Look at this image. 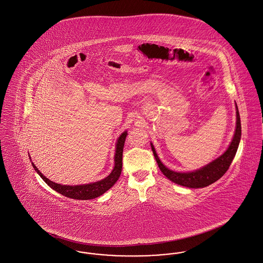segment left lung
Here are the masks:
<instances>
[{
  "mask_svg": "<svg viewBox=\"0 0 263 263\" xmlns=\"http://www.w3.org/2000/svg\"><path fill=\"white\" fill-rule=\"evenodd\" d=\"M236 110H237L236 131H235V135L233 137V140H232L229 148L222 156H220L219 158H217L211 163L206 164L205 166L201 167L199 170H196L194 172L177 173V172H174L172 170H168L161 162L153 144L151 143V147H152V151L154 153L155 159H156L157 163L159 164V167L163 175L176 184L188 188H201L208 186L225 175L226 172L229 170L231 163L236 156L240 136H241L240 118H239V113H238L237 104H236Z\"/></svg>",
  "mask_w": 263,
  "mask_h": 263,
  "instance_id": "obj_1",
  "label": "left lung"
}]
</instances>
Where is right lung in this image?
<instances>
[{"instance_id":"add662e5","label":"right lung","mask_w":263,"mask_h":263,"mask_svg":"<svg viewBox=\"0 0 263 263\" xmlns=\"http://www.w3.org/2000/svg\"><path fill=\"white\" fill-rule=\"evenodd\" d=\"M127 131H124L117 140L116 143V149H115V155H114V167L110 175H107L105 178L99 180L97 182L88 183V184H81V185H63L59 183H55L45 177L44 175L40 173V171L36 167V165L31 162L32 166L34 167L35 172L40 177L50 186L52 189L57 191L58 193L62 194L66 197L78 199V200H88L97 198L100 195H102L104 192H106L110 187H112L114 183L118 180L119 176L121 175L122 171V154H123V148L125 143ZM30 159V157H29Z\"/></svg>"}]
</instances>
